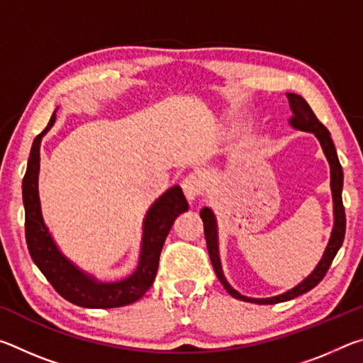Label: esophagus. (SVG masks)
I'll return each instance as SVG.
<instances>
[{"label": "esophagus", "instance_id": "esophagus-1", "mask_svg": "<svg viewBox=\"0 0 363 363\" xmlns=\"http://www.w3.org/2000/svg\"><path fill=\"white\" fill-rule=\"evenodd\" d=\"M182 190H184V194H186L187 200L190 201V203H192L196 196L201 194V190H203V181H201L200 176H196L194 173L189 174V176L184 177Z\"/></svg>", "mask_w": 363, "mask_h": 363}]
</instances>
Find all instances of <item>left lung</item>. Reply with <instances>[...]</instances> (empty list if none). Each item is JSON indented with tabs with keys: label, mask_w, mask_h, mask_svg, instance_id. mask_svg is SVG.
Returning <instances> with one entry per match:
<instances>
[{
	"label": "left lung",
	"mask_w": 363,
	"mask_h": 363,
	"mask_svg": "<svg viewBox=\"0 0 363 363\" xmlns=\"http://www.w3.org/2000/svg\"><path fill=\"white\" fill-rule=\"evenodd\" d=\"M288 102H290V108H291V118L288 120L290 126L294 128V130L299 131H306V133H312L314 136L318 139V143L322 145V150L325 153V157L328 160L330 164V187H331V195H333V230H331L330 240L327 248L323 251L322 259L318 261L315 269L307 275V277L299 281L296 286H293L291 290H288L281 294H277V296H270V298H248L243 296V294L238 293L237 290H233L232 285L225 280L224 272H223V266H220V257H219V237H218V220L214 213L211 211V208L205 206L203 210L200 211V218L203 220V229H205V238H206V247H208V253H210V259L214 267V272H216L218 279L220 284L224 285L227 293L233 296L235 299L240 301H247V303H255V304H277V303H284V301L293 299L299 296V294H304L306 291H309L314 288L317 284H320V280L325 277L328 267L331 266V261L335 259V256L337 253V250L341 248L342 240H344V233H346V214H344V206H342V168L340 160H337V153L335 149L333 139L330 136V131L325 128L320 121L317 120V116L312 112V108L309 107L303 97L293 93H286Z\"/></svg>",
	"instance_id": "obj_1"
}]
</instances>
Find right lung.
<instances>
[{"mask_svg": "<svg viewBox=\"0 0 363 363\" xmlns=\"http://www.w3.org/2000/svg\"><path fill=\"white\" fill-rule=\"evenodd\" d=\"M56 112L46 130L35 138L30 150L27 171L22 181V199L26 208V240L33 262L60 296L72 304L88 309H112L140 299L155 280L160 253L176 218L189 210V203L179 186L169 187L153 201L143 220L139 262L134 272L115 281L97 280L73 264L54 242L45 224L38 194L41 139L56 121Z\"/></svg>", "mask_w": 363, "mask_h": 363, "instance_id": "1", "label": "right lung"}]
</instances>
